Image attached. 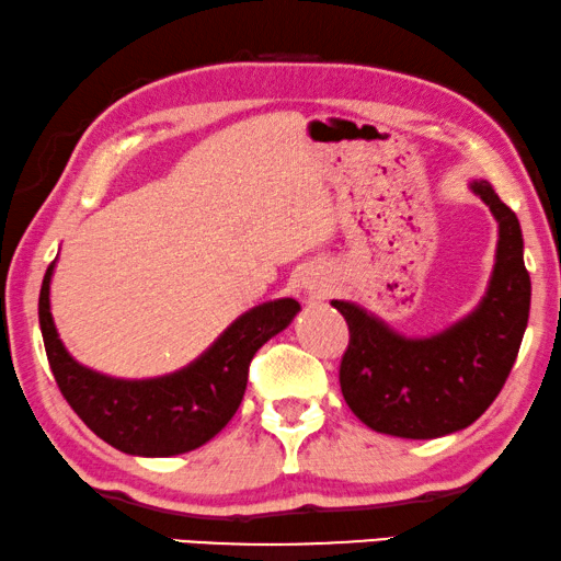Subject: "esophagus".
Here are the masks:
<instances>
[{
  "label": "esophagus",
  "mask_w": 561,
  "mask_h": 561,
  "mask_svg": "<svg viewBox=\"0 0 561 561\" xmlns=\"http://www.w3.org/2000/svg\"><path fill=\"white\" fill-rule=\"evenodd\" d=\"M302 284H305V289L309 291V295H314V297H322L324 291L330 289L328 277H324V274H320V272H309L307 277L302 279Z\"/></svg>",
  "instance_id": "esophagus-1"
}]
</instances>
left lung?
<instances>
[{"label":"left lung","mask_w":561,"mask_h":561,"mask_svg":"<svg viewBox=\"0 0 561 561\" xmlns=\"http://www.w3.org/2000/svg\"><path fill=\"white\" fill-rule=\"evenodd\" d=\"M471 191L499 221L494 274L471 314L431 337H403L363 307L332 299L350 328L340 388L367 428L413 440L448 436L486 411L512 373L531 305L522 227L489 181Z\"/></svg>","instance_id":"8db88e82"}]
</instances>
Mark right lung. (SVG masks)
Instances as JSON below:
<instances>
[{
    "instance_id": "obj_1",
    "label": "right lung",
    "mask_w": 561,
    "mask_h": 561,
    "mask_svg": "<svg viewBox=\"0 0 561 561\" xmlns=\"http://www.w3.org/2000/svg\"><path fill=\"white\" fill-rule=\"evenodd\" d=\"M47 266L39 289V328L62 398L95 436L130 456H179L211 440L244 398L256 350L295 320L297 299H274L231 322L204 355L183 370L150 380H121L72 360L49 312Z\"/></svg>"
}]
</instances>
